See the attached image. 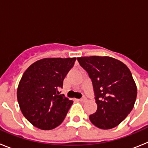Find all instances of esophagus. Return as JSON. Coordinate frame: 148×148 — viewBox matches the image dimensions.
I'll use <instances>...</instances> for the list:
<instances>
[{"mask_svg":"<svg viewBox=\"0 0 148 148\" xmlns=\"http://www.w3.org/2000/svg\"><path fill=\"white\" fill-rule=\"evenodd\" d=\"M86 100H87V98H86L85 96H83V97H82V99H79V101H83V102H84V101H85Z\"/></svg>","mask_w":148,"mask_h":148,"instance_id":"34e87169","label":"esophagus"}]
</instances>
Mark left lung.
Returning <instances> with one entry per match:
<instances>
[{
  "instance_id": "obj_1",
  "label": "left lung",
  "mask_w": 148,
  "mask_h": 148,
  "mask_svg": "<svg viewBox=\"0 0 148 148\" xmlns=\"http://www.w3.org/2000/svg\"><path fill=\"white\" fill-rule=\"evenodd\" d=\"M92 81L97 110L90 116V121L103 130L119 125L131 112L137 88L127 66L108 56L77 58Z\"/></svg>"
}]
</instances>
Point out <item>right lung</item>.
Here are the masks:
<instances>
[{
  "mask_svg": "<svg viewBox=\"0 0 148 148\" xmlns=\"http://www.w3.org/2000/svg\"><path fill=\"white\" fill-rule=\"evenodd\" d=\"M75 58H44L30 65L18 84L21 110L32 125L52 130L61 125L73 101L60 94Z\"/></svg>",
  "mask_w": 148,
  "mask_h": 148,
  "instance_id": "right-lung-1",
  "label": "right lung"
}]
</instances>
